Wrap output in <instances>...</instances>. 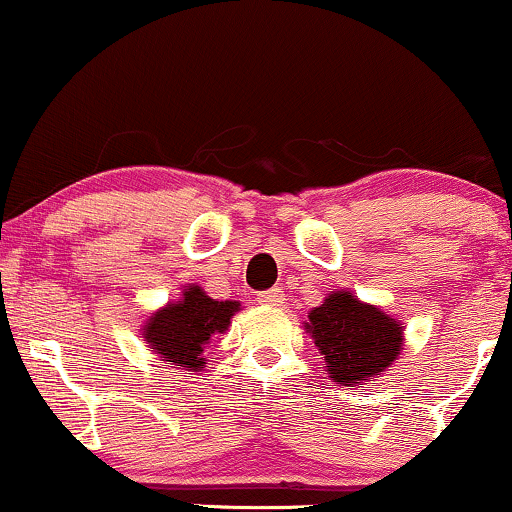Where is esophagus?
Segmentation results:
<instances>
[{"label": "esophagus", "instance_id": "1", "mask_svg": "<svg viewBox=\"0 0 512 512\" xmlns=\"http://www.w3.org/2000/svg\"><path fill=\"white\" fill-rule=\"evenodd\" d=\"M258 303L265 305V307H279L284 303V291L275 286V289H268V291H261L258 293Z\"/></svg>", "mask_w": 512, "mask_h": 512}]
</instances>
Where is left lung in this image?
<instances>
[{
  "instance_id": "8db88e82",
  "label": "left lung",
  "mask_w": 512,
  "mask_h": 512,
  "mask_svg": "<svg viewBox=\"0 0 512 512\" xmlns=\"http://www.w3.org/2000/svg\"><path fill=\"white\" fill-rule=\"evenodd\" d=\"M314 345L338 384H359L380 375L401 354L403 326L347 291L331 293L310 312Z\"/></svg>"
}]
</instances>
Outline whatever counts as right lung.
Listing matches in <instances>:
<instances>
[{
  "label": "right lung",
  "mask_w": 512,
  "mask_h": 512,
  "mask_svg": "<svg viewBox=\"0 0 512 512\" xmlns=\"http://www.w3.org/2000/svg\"><path fill=\"white\" fill-rule=\"evenodd\" d=\"M240 310L233 300H214L200 286H188L184 298L153 314L144 328L146 345L163 361L186 370H200L202 352L214 333H223Z\"/></svg>",
  "instance_id": "add662e5"
}]
</instances>
